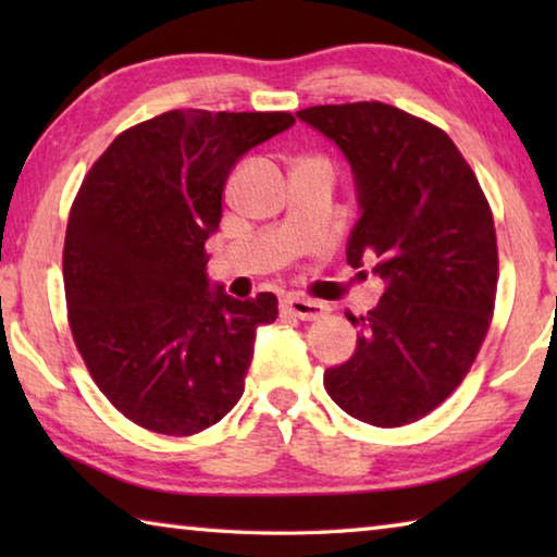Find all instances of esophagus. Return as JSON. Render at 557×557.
Here are the masks:
<instances>
[{"label":"esophagus","instance_id":"1","mask_svg":"<svg viewBox=\"0 0 557 557\" xmlns=\"http://www.w3.org/2000/svg\"><path fill=\"white\" fill-rule=\"evenodd\" d=\"M282 312L292 314L301 319V322H314V319H322L329 307L324 301H314V299H305V297H285L282 299Z\"/></svg>","mask_w":557,"mask_h":557}]
</instances>
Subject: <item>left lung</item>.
Segmentation results:
<instances>
[{
	"label": "left lung",
	"instance_id": "8db88e82",
	"mask_svg": "<svg viewBox=\"0 0 557 557\" xmlns=\"http://www.w3.org/2000/svg\"><path fill=\"white\" fill-rule=\"evenodd\" d=\"M354 169L361 219L346 260L375 262L379 307L346 314L356 354L324 371L338 408L375 428L425 418L465 381L494 317L498 250L492 206L445 129L385 102L297 112Z\"/></svg>",
	"mask_w": 557,
	"mask_h": 557
}]
</instances>
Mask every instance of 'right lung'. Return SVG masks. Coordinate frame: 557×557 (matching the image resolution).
Segmentation results:
<instances>
[{"mask_svg":"<svg viewBox=\"0 0 557 557\" xmlns=\"http://www.w3.org/2000/svg\"><path fill=\"white\" fill-rule=\"evenodd\" d=\"M295 125L289 112L169 110L112 139L75 194L63 287L75 348L135 425L188 437L245 391L277 297L209 289L206 238L238 159Z\"/></svg>","mask_w":557,"mask_h":557,"instance_id":"1","label":"right lung"}]
</instances>
